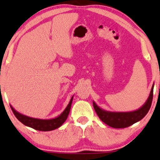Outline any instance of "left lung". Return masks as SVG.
Returning a JSON list of instances; mask_svg holds the SVG:
<instances>
[{"instance_id": "8db88e82", "label": "left lung", "mask_w": 160, "mask_h": 160, "mask_svg": "<svg viewBox=\"0 0 160 160\" xmlns=\"http://www.w3.org/2000/svg\"><path fill=\"white\" fill-rule=\"evenodd\" d=\"M153 96V86L150 91L149 98L146 103L140 109L132 112H108L99 108L95 102H93V107L100 120L104 123L112 128H126L141 120L146 116L151 106Z\"/></svg>"}]
</instances>
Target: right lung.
I'll return each instance as SVG.
<instances>
[{"label": "right lung", "instance_id": "obj_1", "mask_svg": "<svg viewBox=\"0 0 160 160\" xmlns=\"http://www.w3.org/2000/svg\"><path fill=\"white\" fill-rule=\"evenodd\" d=\"M73 97L70 101L68 105L65 108V110L62 112V113L58 117L52 120H40V119L32 118V117H27V116L22 115L21 113H18L13 109V108L10 107L13 112L14 115L16 116V118L19 120L22 123H23L25 126H29V127L34 128V129L38 130V131H51L54 130L56 128L60 127L62 124L65 122V121L67 120L68 116L69 114L70 109H71V103H72Z\"/></svg>", "mask_w": 160, "mask_h": 160}]
</instances>
